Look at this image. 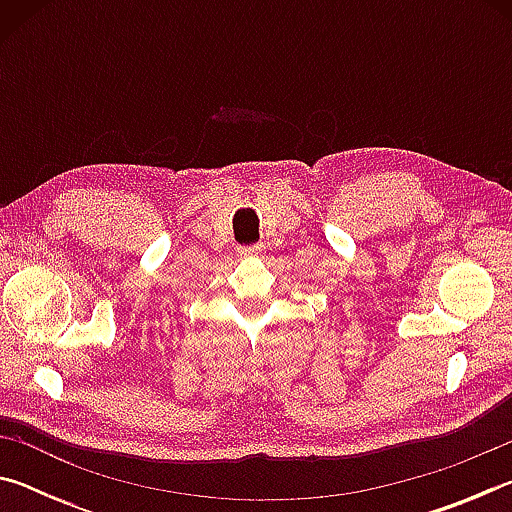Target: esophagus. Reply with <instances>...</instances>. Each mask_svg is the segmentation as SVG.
<instances>
[{
  "label": "esophagus",
  "mask_w": 512,
  "mask_h": 512,
  "mask_svg": "<svg viewBox=\"0 0 512 512\" xmlns=\"http://www.w3.org/2000/svg\"><path fill=\"white\" fill-rule=\"evenodd\" d=\"M262 250H264V246L262 244H255V246H241L239 248V255H262Z\"/></svg>",
  "instance_id": "34e87169"
}]
</instances>
